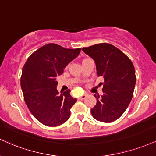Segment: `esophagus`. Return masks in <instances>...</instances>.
<instances>
[{"label": "esophagus", "instance_id": "34e87169", "mask_svg": "<svg viewBox=\"0 0 156 156\" xmlns=\"http://www.w3.org/2000/svg\"><path fill=\"white\" fill-rule=\"evenodd\" d=\"M86 96H87V94H83V95H81V96H80V97H79V98H80V99H83L86 98Z\"/></svg>", "mask_w": 156, "mask_h": 156}]
</instances>
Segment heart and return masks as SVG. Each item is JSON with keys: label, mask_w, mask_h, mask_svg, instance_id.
Returning a JSON list of instances; mask_svg holds the SVG:
<instances>
[{"label": "heart", "mask_w": 156, "mask_h": 156, "mask_svg": "<svg viewBox=\"0 0 156 156\" xmlns=\"http://www.w3.org/2000/svg\"><path fill=\"white\" fill-rule=\"evenodd\" d=\"M87 59H84V60H83V62H84V61H86V60H87Z\"/></svg>", "instance_id": "heart-1"}]
</instances>
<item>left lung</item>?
Returning <instances> with one entry per match:
<instances>
[{
  "mask_svg": "<svg viewBox=\"0 0 156 156\" xmlns=\"http://www.w3.org/2000/svg\"><path fill=\"white\" fill-rule=\"evenodd\" d=\"M94 60L97 74L104 82L103 95L97 97V104L91 110L97 121L110 123L119 119L128 108L134 93L136 76L130 59L111 44H99L82 48Z\"/></svg>",
  "mask_w": 156,
  "mask_h": 156,
  "instance_id": "1",
  "label": "left lung"
}]
</instances>
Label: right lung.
<instances>
[{
    "mask_svg": "<svg viewBox=\"0 0 156 156\" xmlns=\"http://www.w3.org/2000/svg\"><path fill=\"white\" fill-rule=\"evenodd\" d=\"M81 48H65L48 44L28 58L22 68L21 87L24 102L33 116L47 126H57L70 116V108L77 99L70 90L58 92L57 76L80 54Z\"/></svg>",
    "mask_w": 156,
    "mask_h": 156,
    "instance_id": "obj_1",
    "label": "right lung"
}]
</instances>
